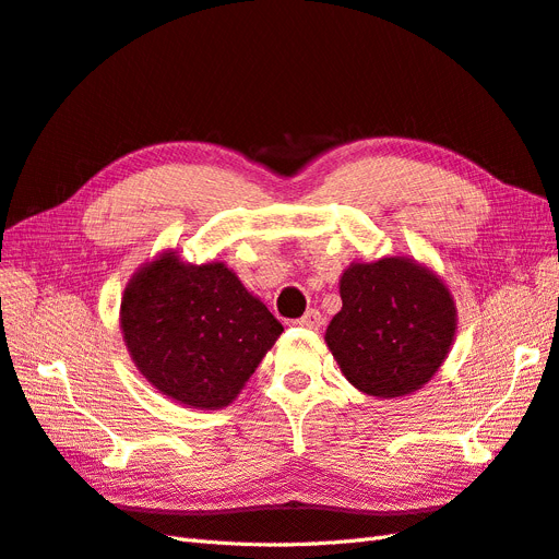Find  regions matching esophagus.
Here are the masks:
<instances>
[{"label": "esophagus", "mask_w": 559, "mask_h": 559, "mask_svg": "<svg viewBox=\"0 0 559 559\" xmlns=\"http://www.w3.org/2000/svg\"><path fill=\"white\" fill-rule=\"evenodd\" d=\"M295 323H297L299 328H307V330H318V328H321V323H323V316H321V311H318V309H309L305 316L297 318Z\"/></svg>", "instance_id": "obj_1"}]
</instances>
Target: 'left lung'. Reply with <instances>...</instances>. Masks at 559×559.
<instances>
[{
    "mask_svg": "<svg viewBox=\"0 0 559 559\" xmlns=\"http://www.w3.org/2000/svg\"><path fill=\"white\" fill-rule=\"evenodd\" d=\"M342 311L325 342L344 377L374 397L421 389L450 354L456 307L448 285L409 258L354 262L340 278Z\"/></svg>",
    "mask_w": 559,
    "mask_h": 559,
    "instance_id": "1",
    "label": "left lung"
}]
</instances>
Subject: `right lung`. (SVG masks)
<instances>
[{
	"label": "right lung",
	"mask_w": 559,
	"mask_h": 559,
	"mask_svg": "<svg viewBox=\"0 0 559 559\" xmlns=\"http://www.w3.org/2000/svg\"><path fill=\"white\" fill-rule=\"evenodd\" d=\"M121 332L158 393L219 409L241 393L283 325L225 262L189 264L164 252L126 285Z\"/></svg>",
	"instance_id": "obj_1"
}]
</instances>
